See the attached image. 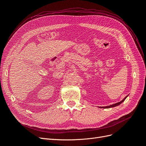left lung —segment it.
Returning <instances> with one entry per match:
<instances>
[{
    "label": "left lung",
    "mask_w": 146,
    "mask_h": 146,
    "mask_svg": "<svg viewBox=\"0 0 146 146\" xmlns=\"http://www.w3.org/2000/svg\"><path fill=\"white\" fill-rule=\"evenodd\" d=\"M128 96H129V95H128ZM128 96H127L125 97V98H123V99H122V100H121V101H120V102H117V103L114 104H112V105H109V106H106V107H99V108H110L115 107H116V106H118V105H119L120 104H121L126 99V98H127Z\"/></svg>",
    "instance_id": "8db88e82"
}]
</instances>
